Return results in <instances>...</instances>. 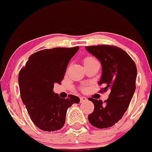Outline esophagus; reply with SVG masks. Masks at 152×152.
<instances>
[{"label":"esophagus","instance_id":"1","mask_svg":"<svg viewBox=\"0 0 152 152\" xmlns=\"http://www.w3.org/2000/svg\"><path fill=\"white\" fill-rule=\"evenodd\" d=\"M86 97H80V103H83V102H85V101H86Z\"/></svg>","mask_w":152,"mask_h":152}]
</instances>
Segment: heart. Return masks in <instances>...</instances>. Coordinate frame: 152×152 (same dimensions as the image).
Instances as JSON below:
<instances>
[{"mask_svg":"<svg viewBox=\"0 0 152 152\" xmlns=\"http://www.w3.org/2000/svg\"><path fill=\"white\" fill-rule=\"evenodd\" d=\"M97 61V60H96L94 57L87 56V57H86V58H83V64H84V65H85V64H88V63H91V62H92V61Z\"/></svg>","mask_w":152,"mask_h":152,"instance_id":"obj_1","label":"heart"}]
</instances>
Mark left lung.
I'll return each instance as SVG.
<instances>
[{
	"label": "left lung",
	"instance_id": "8db88e82",
	"mask_svg": "<svg viewBox=\"0 0 152 152\" xmlns=\"http://www.w3.org/2000/svg\"><path fill=\"white\" fill-rule=\"evenodd\" d=\"M86 50L101 62V79L99 85H105L100 91H110L109 97L103 102L88 98L94 109L88 116L94 127L106 129L115 125L129 108L134 93L137 67L134 61L121 48L110 45H97L86 47Z\"/></svg>",
	"mask_w": 152,
	"mask_h": 152
}]
</instances>
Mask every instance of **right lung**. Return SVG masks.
<instances>
[{"label":"right lung","instance_id":"1","mask_svg":"<svg viewBox=\"0 0 152 152\" xmlns=\"http://www.w3.org/2000/svg\"><path fill=\"white\" fill-rule=\"evenodd\" d=\"M79 46L43 49L32 54L19 72L20 97L34 125L46 132L61 129L67 109L80 102L69 94L61 98L53 92L54 84H61L67 65Z\"/></svg>","mask_w":152,"mask_h":152}]
</instances>
